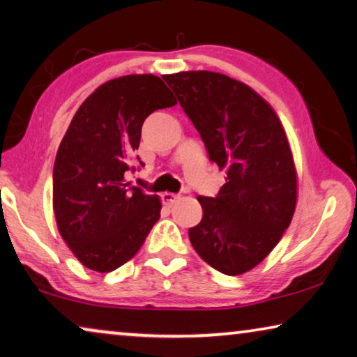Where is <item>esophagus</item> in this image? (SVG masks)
Returning <instances> with one entry per match:
<instances>
[{
    "label": "esophagus",
    "mask_w": 357,
    "mask_h": 357,
    "mask_svg": "<svg viewBox=\"0 0 357 357\" xmlns=\"http://www.w3.org/2000/svg\"><path fill=\"white\" fill-rule=\"evenodd\" d=\"M181 199L179 194H172V192H163L162 194V204L167 206H172L174 202H178Z\"/></svg>",
    "instance_id": "obj_1"
}]
</instances>
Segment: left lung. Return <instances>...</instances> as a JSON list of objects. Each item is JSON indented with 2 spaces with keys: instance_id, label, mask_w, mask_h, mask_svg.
<instances>
[{
  "instance_id": "1",
  "label": "left lung",
  "mask_w": 357,
  "mask_h": 357,
  "mask_svg": "<svg viewBox=\"0 0 357 357\" xmlns=\"http://www.w3.org/2000/svg\"><path fill=\"white\" fill-rule=\"evenodd\" d=\"M192 120L208 157L226 169L216 197H197L204 218L190 227L211 268L238 275L278 245L296 206V169L274 109L248 84L216 72L163 75Z\"/></svg>"
}]
</instances>
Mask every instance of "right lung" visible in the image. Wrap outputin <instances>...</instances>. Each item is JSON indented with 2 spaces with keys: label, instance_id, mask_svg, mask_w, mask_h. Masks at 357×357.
Listing matches in <instances>:
<instances>
[{
  "label": "right lung",
  "instance_id": "obj_1",
  "mask_svg": "<svg viewBox=\"0 0 357 357\" xmlns=\"http://www.w3.org/2000/svg\"><path fill=\"white\" fill-rule=\"evenodd\" d=\"M176 99L152 73L109 79L89 94L61 141L52 172L57 229L78 261L110 273L135 257L160 218L158 195L126 181L152 112ZM139 160V157H137Z\"/></svg>",
  "mask_w": 357,
  "mask_h": 357
}]
</instances>
